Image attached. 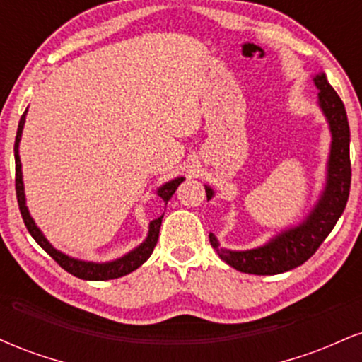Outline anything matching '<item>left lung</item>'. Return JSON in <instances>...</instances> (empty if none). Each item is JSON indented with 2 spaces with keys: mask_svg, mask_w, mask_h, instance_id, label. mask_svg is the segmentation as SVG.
Returning <instances> with one entry per match:
<instances>
[{
  "mask_svg": "<svg viewBox=\"0 0 362 362\" xmlns=\"http://www.w3.org/2000/svg\"><path fill=\"white\" fill-rule=\"evenodd\" d=\"M313 83L318 88V107L325 115L332 136L325 187L320 194L317 204L300 224L286 228L260 247L250 250H228L219 247L218 238L209 233V242L219 259L240 272L276 276L305 264L334 230L335 223L346 209L349 189H351V158H349L351 131H349L346 107L337 91L327 81L325 73L315 74ZM206 195L207 201H211L214 195V190L209 185H206Z\"/></svg>",
  "mask_w": 362,
  "mask_h": 362,
  "instance_id": "8db88e82",
  "label": "left lung"
}]
</instances>
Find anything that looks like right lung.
I'll use <instances>...</instances> for the list:
<instances>
[{
  "mask_svg": "<svg viewBox=\"0 0 362 362\" xmlns=\"http://www.w3.org/2000/svg\"><path fill=\"white\" fill-rule=\"evenodd\" d=\"M25 117H27V110L23 112L22 119L18 122V131H16V138H15V189H16V199H18V207H20V213H22L23 223L27 226L28 233L32 235V238L35 240L40 247L44 248L49 255L52 257L57 264L61 265L64 271H68L73 276L80 277V279L85 281H109V279H117V277L127 276L132 271L141 267L149 259V255L153 253V248L158 242V236H160V226H161V219H163V214L160 218L153 219L149 223V230H148V236L143 243L138 245L134 250L127 252L126 255L119 257V259L110 260V262H90V260H80V259H74V257L66 255L54 248L49 240L45 238L40 228L37 226L34 218H32L30 213H28V207H27V199H25V187H23V175H22V161H20V153H18V146H20V139H22V131L25 126ZM184 177H177L173 180L167 182L161 187H158L156 194L163 199V202H167L172 199V195L175 194L177 187L184 182Z\"/></svg>",
  "mask_w": 362,
  "mask_h": 362,
  "instance_id": "1",
  "label": "right lung"
}]
</instances>
